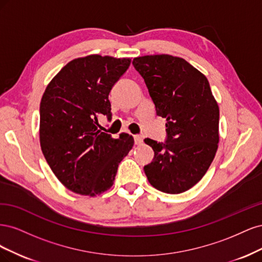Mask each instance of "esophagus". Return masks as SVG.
<instances>
[{
	"label": "esophagus",
	"instance_id": "1",
	"mask_svg": "<svg viewBox=\"0 0 262 262\" xmlns=\"http://www.w3.org/2000/svg\"><path fill=\"white\" fill-rule=\"evenodd\" d=\"M134 143H136L137 145H141L142 143H143V138H142L141 136H134Z\"/></svg>",
	"mask_w": 262,
	"mask_h": 262
}]
</instances>
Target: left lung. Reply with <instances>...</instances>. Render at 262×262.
<instances>
[{
    "instance_id": "1",
    "label": "left lung",
    "mask_w": 262,
    "mask_h": 262,
    "mask_svg": "<svg viewBox=\"0 0 262 262\" xmlns=\"http://www.w3.org/2000/svg\"><path fill=\"white\" fill-rule=\"evenodd\" d=\"M132 63L144 78L156 114L167 121L165 143L144 140L154 150L144 172L160 191L182 193L202 179L216 154L219 105L208 78L185 59L153 54Z\"/></svg>"
}]
</instances>
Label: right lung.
Segmentation results:
<instances>
[{"label":"right lung","instance_id":"obj_1","mask_svg":"<svg viewBox=\"0 0 262 262\" xmlns=\"http://www.w3.org/2000/svg\"><path fill=\"white\" fill-rule=\"evenodd\" d=\"M129 58L91 54L70 61L55 75L40 102L42 154L61 184L96 196L114 185L119 163L131 150L132 136L119 139L98 129L100 115L112 117L108 95L128 70Z\"/></svg>","mask_w":262,"mask_h":262}]
</instances>
